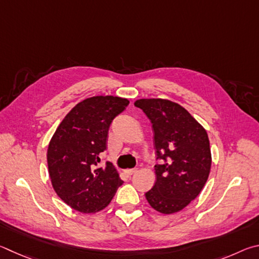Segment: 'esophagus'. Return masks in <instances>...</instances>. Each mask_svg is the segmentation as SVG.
<instances>
[{"label":"esophagus","instance_id":"obj_1","mask_svg":"<svg viewBox=\"0 0 259 259\" xmlns=\"http://www.w3.org/2000/svg\"><path fill=\"white\" fill-rule=\"evenodd\" d=\"M125 171H126L127 175H133V174L137 173L138 169L137 168H131V169H126Z\"/></svg>","mask_w":259,"mask_h":259}]
</instances>
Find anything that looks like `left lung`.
Instances as JSON below:
<instances>
[{"instance_id": "obj_1", "label": "left lung", "mask_w": 259, "mask_h": 259, "mask_svg": "<svg viewBox=\"0 0 259 259\" xmlns=\"http://www.w3.org/2000/svg\"><path fill=\"white\" fill-rule=\"evenodd\" d=\"M134 104L151 120L157 159L156 183L146 193L161 214H174L194 200L211 167L209 139L203 126L187 109L167 99H139Z\"/></svg>"}]
</instances>
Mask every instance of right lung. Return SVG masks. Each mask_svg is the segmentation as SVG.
<instances>
[{"mask_svg": "<svg viewBox=\"0 0 259 259\" xmlns=\"http://www.w3.org/2000/svg\"><path fill=\"white\" fill-rule=\"evenodd\" d=\"M125 98L97 95L77 103L57 127L48 148L53 190L68 206L84 214L106 208L122 184L111 162L98 168L113 118L128 106Z\"/></svg>", "mask_w": 259, "mask_h": 259, "instance_id": "1", "label": "right lung"}]
</instances>
